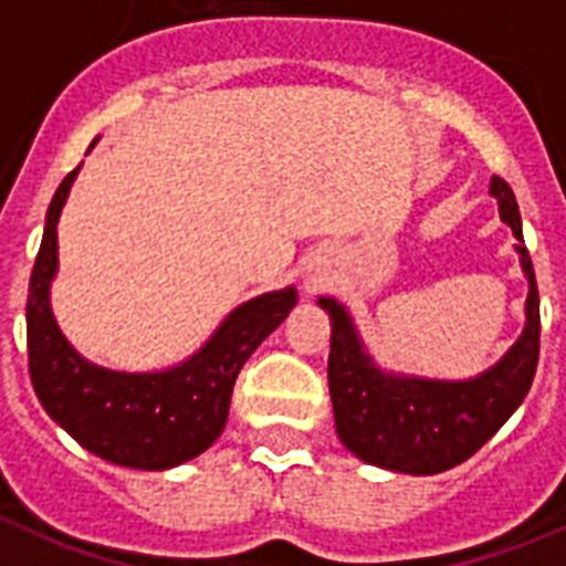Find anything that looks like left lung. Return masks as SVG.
<instances>
[{"label":"left lung","instance_id":"8db88e82","mask_svg":"<svg viewBox=\"0 0 566 566\" xmlns=\"http://www.w3.org/2000/svg\"><path fill=\"white\" fill-rule=\"evenodd\" d=\"M501 219L515 231L517 254L530 277L526 329L517 344L483 376L469 381L390 376L364 353L347 310L333 297H321L329 315V396L340 442L358 460L401 471V474H440L469 460L492 440L497 428L530 394L541 353L538 283L521 231L515 193L501 176L492 179Z\"/></svg>","mask_w":566,"mask_h":566}]
</instances>
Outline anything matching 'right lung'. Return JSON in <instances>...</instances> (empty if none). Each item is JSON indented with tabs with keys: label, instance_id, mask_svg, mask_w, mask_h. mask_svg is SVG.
I'll use <instances>...</instances> for the list:
<instances>
[{
	"label": "right lung",
	"instance_id": "right-lung-1",
	"mask_svg": "<svg viewBox=\"0 0 566 566\" xmlns=\"http://www.w3.org/2000/svg\"><path fill=\"white\" fill-rule=\"evenodd\" d=\"M74 167L51 199L28 286V373L36 399L86 451L115 465L172 469L213 446L228 422L233 381L263 338L297 303L294 289L260 294L222 321L188 361L161 373H115L86 361L54 324L49 286L57 272V219Z\"/></svg>",
	"mask_w": 566,
	"mask_h": 566
}]
</instances>
